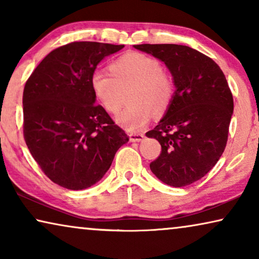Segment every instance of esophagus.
I'll use <instances>...</instances> for the list:
<instances>
[{"label":"esophagus","mask_w":259,"mask_h":259,"mask_svg":"<svg viewBox=\"0 0 259 259\" xmlns=\"http://www.w3.org/2000/svg\"><path fill=\"white\" fill-rule=\"evenodd\" d=\"M144 138H145L144 133H131L130 134L131 141H142V139Z\"/></svg>","instance_id":"esophagus-1"}]
</instances>
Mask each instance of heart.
Masks as SVG:
<instances>
[{"label": "heart", "mask_w": 259, "mask_h": 259, "mask_svg": "<svg viewBox=\"0 0 259 259\" xmlns=\"http://www.w3.org/2000/svg\"><path fill=\"white\" fill-rule=\"evenodd\" d=\"M111 72L95 70L91 90L108 113H117L122 105V92L131 89L128 107L117 115V122L127 131L141 130L152 113L160 114L169 106L175 85L161 63L151 56L130 52L111 65Z\"/></svg>", "instance_id": "1"}]
</instances>
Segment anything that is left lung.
I'll use <instances>...</instances> for the list:
<instances>
[{
    "label": "left lung",
    "mask_w": 259,
    "mask_h": 259,
    "mask_svg": "<svg viewBox=\"0 0 259 259\" xmlns=\"http://www.w3.org/2000/svg\"><path fill=\"white\" fill-rule=\"evenodd\" d=\"M134 48L163 62L176 88L164 117L146 133L161 145L149 167L168 186L192 185L215 166L227 146L234 99L226 76L211 58L189 47Z\"/></svg>",
    "instance_id": "8db88e82"
}]
</instances>
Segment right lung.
Segmentation results:
<instances>
[{
    "label": "right lung",
    "mask_w": 259,
    "mask_h": 259,
    "mask_svg": "<svg viewBox=\"0 0 259 259\" xmlns=\"http://www.w3.org/2000/svg\"><path fill=\"white\" fill-rule=\"evenodd\" d=\"M123 46L72 42L51 51L23 91V134L31 155L52 182L71 190L102 180L115 153L128 141L102 105L91 74Z\"/></svg>",
    "instance_id": "1"
}]
</instances>
